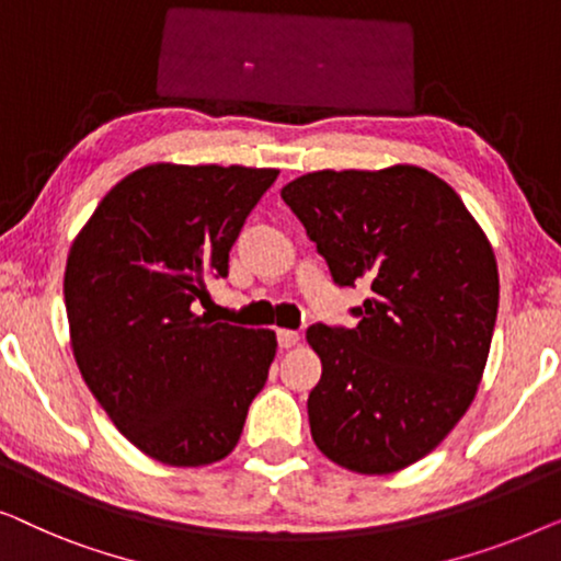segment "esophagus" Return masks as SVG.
I'll list each match as a JSON object with an SVG mask.
<instances>
[{
    "label": "esophagus",
    "mask_w": 561,
    "mask_h": 561,
    "mask_svg": "<svg viewBox=\"0 0 561 561\" xmlns=\"http://www.w3.org/2000/svg\"><path fill=\"white\" fill-rule=\"evenodd\" d=\"M298 340H301V336H298V332H290V329H278V344H280L283 350L296 347Z\"/></svg>",
    "instance_id": "obj_1"
}]
</instances>
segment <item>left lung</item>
<instances>
[{
	"mask_svg": "<svg viewBox=\"0 0 561 561\" xmlns=\"http://www.w3.org/2000/svg\"><path fill=\"white\" fill-rule=\"evenodd\" d=\"M280 196L334 283L373 290L355 329L306 332L321 359L313 442L352 472L403 470L478 393L501 288L493 248L457 191L416 165L306 173Z\"/></svg>",
	"mask_w": 561,
	"mask_h": 561,
	"instance_id": "left-lung-1",
	"label": "left lung"
}]
</instances>
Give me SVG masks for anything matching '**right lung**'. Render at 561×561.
Returning <instances> with one entry per match:
<instances>
[{
	"label": "right lung",
	"instance_id": "right-lung-1",
	"mask_svg": "<svg viewBox=\"0 0 561 561\" xmlns=\"http://www.w3.org/2000/svg\"><path fill=\"white\" fill-rule=\"evenodd\" d=\"M275 168L152 163L71 244L64 296L81 378L114 426L171 467L225 459L278 350L271 329L196 313Z\"/></svg>",
	"mask_w": 561,
	"mask_h": 561
}]
</instances>
